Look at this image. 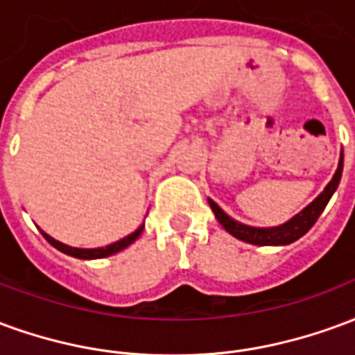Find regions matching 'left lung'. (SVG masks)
I'll return each mask as SVG.
<instances>
[{
	"mask_svg": "<svg viewBox=\"0 0 355 355\" xmlns=\"http://www.w3.org/2000/svg\"><path fill=\"white\" fill-rule=\"evenodd\" d=\"M343 165H344V154L340 150V159H338V167H336L335 175L331 178L323 192L312 201L308 203L300 213H297L295 216H291L287 223L279 224V226H268V228H259V226H249V224H243L232 218L230 215H226L223 209L216 205L215 201L207 198L209 205L215 213L216 220L223 224V228L228 234H232L234 238L241 239L245 243H253V245H289L293 241H297L298 238H302L306 232L312 228L315 220L320 218V215L323 213V209L331 200V196L336 192L338 188V182H340V177H343Z\"/></svg>",
	"mask_w": 355,
	"mask_h": 355,
	"instance_id": "left-lung-1",
	"label": "left lung"
}]
</instances>
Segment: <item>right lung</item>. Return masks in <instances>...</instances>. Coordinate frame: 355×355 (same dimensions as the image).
<instances>
[{"mask_svg":"<svg viewBox=\"0 0 355 355\" xmlns=\"http://www.w3.org/2000/svg\"><path fill=\"white\" fill-rule=\"evenodd\" d=\"M142 230H144V224H140L139 228L132 232V234L125 236V238H121L119 241H116V243H110V245H106V247H96V249H81V247L66 245V243H62V241H58V239L51 238L47 232H43L42 228H40V232H42L43 238L47 239V241H49L51 245L55 247V249H58L60 253L70 254V257H73V259H83V261L104 259V257H110V254H116V253H119V251H123L125 247H129L132 241H135V239L139 238L140 234H142Z\"/></svg>","mask_w":355,"mask_h":355,"instance_id":"add662e5","label":"right lung"}]
</instances>
